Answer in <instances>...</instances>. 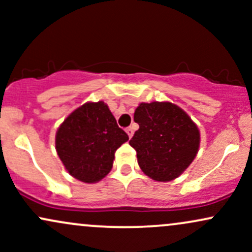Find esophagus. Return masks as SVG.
<instances>
[{"label":"esophagus","mask_w":252,"mask_h":252,"mask_svg":"<svg viewBox=\"0 0 252 252\" xmlns=\"http://www.w3.org/2000/svg\"><path fill=\"white\" fill-rule=\"evenodd\" d=\"M126 134L129 135V137H131L132 135H134V128H132V126H129V128H126Z\"/></svg>","instance_id":"esophagus-1"}]
</instances>
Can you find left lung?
<instances>
[{
	"label": "left lung",
	"instance_id": "1",
	"mask_svg": "<svg viewBox=\"0 0 252 252\" xmlns=\"http://www.w3.org/2000/svg\"><path fill=\"white\" fill-rule=\"evenodd\" d=\"M136 130L130 146L144 174L156 181L178 178L199 149L198 126L179 106L168 102L141 103L135 110Z\"/></svg>",
	"mask_w": 252,
	"mask_h": 252
}]
</instances>
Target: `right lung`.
Returning <instances> with one entry per match:
<instances>
[{"label":"right lung","instance_id":"right-lung-1","mask_svg":"<svg viewBox=\"0 0 252 252\" xmlns=\"http://www.w3.org/2000/svg\"><path fill=\"white\" fill-rule=\"evenodd\" d=\"M128 140L106 104L86 103L59 126L56 148L72 176L94 184L111 170L115 153Z\"/></svg>","mask_w":252,"mask_h":252}]
</instances>
